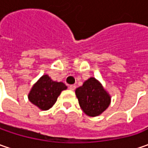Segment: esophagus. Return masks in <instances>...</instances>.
Returning a JSON list of instances; mask_svg holds the SVG:
<instances>
[{
  "instance_id": "esophagus-1",
  "label": "esophagus",
  "mask_w": 148,
  "mask_h": 148,
  "mask_svg": "<svg viewBox=\"0 0 148 148\" xmlns=\"http://www.w3.org/2000/svg\"><path fill=\"white\" fill-rule=\"evenodd\" d=\"M69 89H70L71 90H74L76 89V86H75V85H70V86H69Z\"/></svg>"
}]
</instances>
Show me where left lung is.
<instances>
[{"label":"left lung","instance_id":"obj_1","mask_svg":"<svg viewBox=\"0 0 148 148\" xmlns=\"http://www.w3.org/2000/svg\"><path fill=\"white\" fill-rule=\"evenodd\" d=\"M76 95L82 110L89 116H98L110 104V96L94 77L77 88Z\"/></svg>","mask_w":148,"mask_h":148}]
</instances>
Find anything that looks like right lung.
<instances>
[{
    "label": "right lung",
    "mask_w": 148,
    "mask_h": 148,
    "mask_svg": "<svg viewBox=\"0 0 148 148\" xmlns=\"http://www.w3.org/2000/svg\"><path fill=\"white\" fill-rule=\"evenodd\" d=\"M66 88L64 83L53 82L48 75H44L32 87L29 99L40 110H47L55 104L61 92Z\"/></svg>",
    "instance_id": "1"
}]
</instances>
